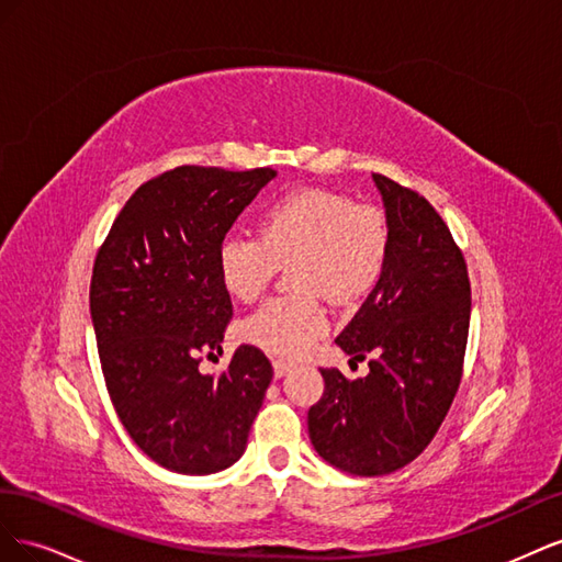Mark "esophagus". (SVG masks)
<instances>
[{"mask_svg":"<svg viewBox=\"0 0 562 562\" xmlns=\"http://www.w3.org/2000/svg\"><path fill=\"white\" fill-rule=\"evenodd\" d=\"M293 368V363L291 361H285V359H274V375L277 378H283L288 370Z\"/></svg>","mask_w":562,"mask_h":562,"instance_id":"34e87169","label":"esophagus"}]
</instances>
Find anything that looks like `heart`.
I'll return each instance as SVG.
<instances>
[{
    "label": "heart",
    "mask_w": 562,
    "mask_h": 562,
    "mask_svg": "<svg viewBox=\"0 0 562 562\" xmlns=\"http://www.w3.org/2000/svg\"><path fill=\"white\" fill-rule=\"evenodd\" d=\"M391 250V225L380 206L333 190H293L258 215V236L229 234L217 248V274L239 302L260 297L279 267L295 295L274 297L246 316L241 339L274 356L297 359L328 330L333 302H353L380 281Z\"/></svg>",
    "instance_id": "heart-1"
}]
</instances>
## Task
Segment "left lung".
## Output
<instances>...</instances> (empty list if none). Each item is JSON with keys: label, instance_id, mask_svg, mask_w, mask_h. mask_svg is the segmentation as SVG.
Returning <instances> with one entry per match:
<instances>
[{"label": "left lung", "instance_id": "8db88e82", "mask_svg": "<svg viewBox=\"0 0 562 562\" xmlns=\"http://www.w3.org/2000/svg\"><path fill=\"white\" fill-rule=\"evenodd\" d=\"M391 225L380 281L335 342L370 372L321 368L310 438L328 464L384 475L411 464L443 424L462 382L471 283L464 252L419 192L372 173Z\"/></svg>", "mask_w": 562, "mask_h": 562}]
</instances>
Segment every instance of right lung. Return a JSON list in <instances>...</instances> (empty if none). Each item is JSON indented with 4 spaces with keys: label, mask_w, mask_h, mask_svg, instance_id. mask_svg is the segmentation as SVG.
Here are the masks:
<instances>
[{
    "label": "right lung",
    "mask_w": 562,
    "mask_h": 562,
    "mask_svg": "<svg viewBox=\"0 0 562 562\" xmlns=\"http://www.w3.org/2000/svg\"><path fill=\"white\" fill-rule=\"evenodd\" d=\"M274 176L178 166L133 192L95 252L89 300L108 394L133 443L168 471L234 464L274 375L252 345L220 375L199 372L232 318L217 248Z\"/></svg>",
    "instance_id": "add662e5"
}]
</instances>
